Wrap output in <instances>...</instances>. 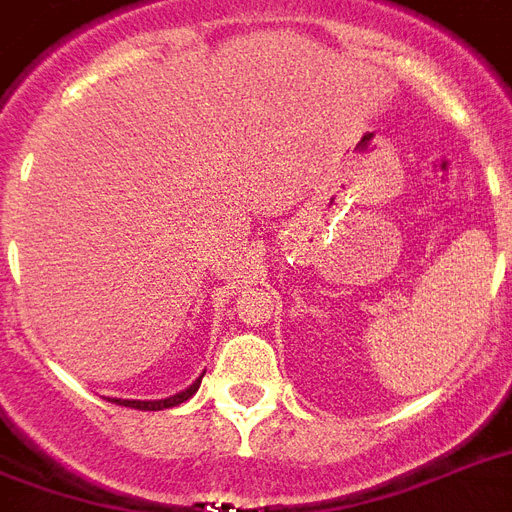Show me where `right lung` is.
Instances as JSON below:
<instances>
[{
  "label": "right lung",
  "instance_id": "right-lung-1",
  "mask_svg": "<svg viewBox=\"0 0 512 512\" xmlns=\"http://www.w3.org/2000/svg\"><path fill=\"white\" fill-rule=\"evenodd\" d=\"M204 373L195 378L193 384L187 386V389H182V392H177V395L166 397V400H120V397H109V403L126 405V408H136V411H163V408H174V405L185 403V400H190V397L198 392V386H201V378H204Z\"/></svg>",
  "mask_w": 512,
  "mask_h": 512
}]
</instances>
